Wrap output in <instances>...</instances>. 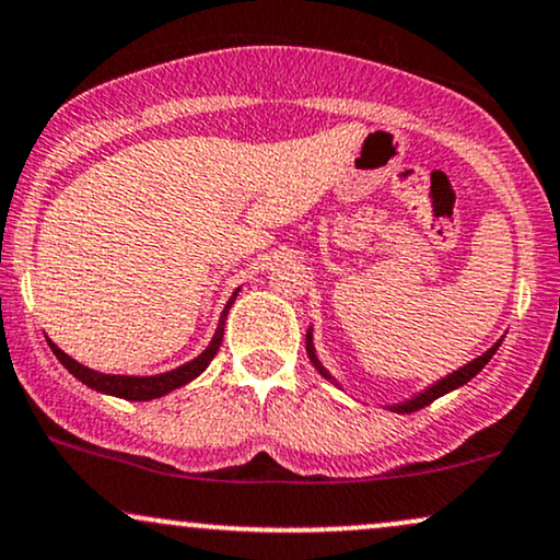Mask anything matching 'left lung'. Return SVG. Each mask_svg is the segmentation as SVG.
Here are the masks:
<instances>
[{
  "instance_id": "1",
  "label": "left lung",
  "mask_w": 560,
  "mask_h": 560,
  "mask_svg": "<svg viewBox=\"0 0 560 560\" xmlns=\"http://www.w3.org/2000/svg\"><path fill=\"white\" fill-rule=\"evenodd\" d=\"M501 341H503V339H498L495 345L488 349V352H482L480 357H475L472 362H467V365H462L459 370H454V373L443 375L441 381L430 383L428 388L417 390V394L409 396V399H404V401H396V404H386V409H390V412H396V415H409V412H417V409L428 407V404H433L435 399H441V396L451 394V390L462 388L464 383H469V381H472L475 375L480 373V370H482L485 365H488L490 360H493V354L498 352V347H501ZM305 345H307V357H310V362H313V368L318 370V373H320L323 378H326L328 383H334V386H339V388H341V383L336 381L331 373H328L326 365H323V362H320L318 352H315V341H313V326L307 328V334H305ZM341 390H345V388H341Z\"/></svg>"
}]
</instances>
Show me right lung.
Here are the masks:
<instances>
[{
	"instance_id": "1",
	"label": "right lung",
	"mask_w": 560,
	"mask_h": 560,
	"mask_svg": "<svg viewBox=\"0 0 560 560\" xmlns=\"http://www.w3.org/2000/svg\"><path fill=\"white\" fill-rule=\"evenodd\" d=\"M240 289H234L232 298H229V302L224 305V313H221L219 318V326H215V334L213 339L208 341V347L200 352L195 360L185 362V365L174 368V370H166V373H159V375H114V373H98V370L93 368H85L80 365L78 360H72L70 354L62 352L57 345H54L51 339L49 347L51 352L57 354V360L62 362V365L70 370L72 375L80 383H85L88 388L98 390V394H106V396H117V399H127V401H151V399H161V396L172 394L174 388L179 386H187V383L198 378L203 370L211 365V360L215 357V352H219L221 347V339H224V326H226V315L229 310H232L234 300H237Z\"/></svg>"
}]
</instances>
